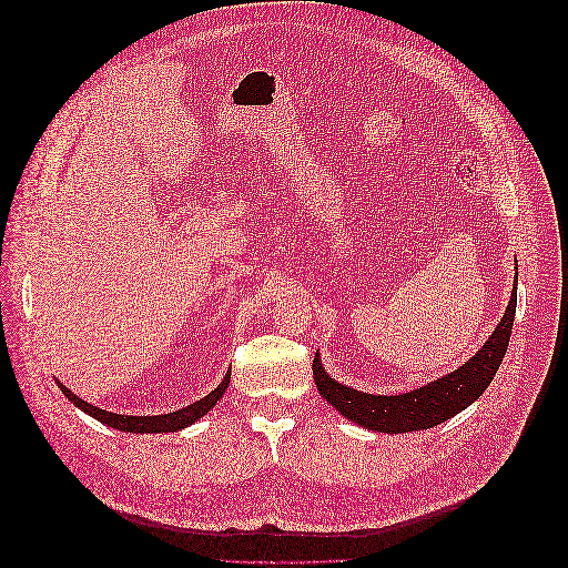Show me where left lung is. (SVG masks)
Returning a JSON list of instances; mask_svg holds the SVG:
<instances>
[{
    "label": "left lung",
    "mask_w": 568,
    "mask_h": 568,
    "mask_svg": "<svg viewBox=\"0 0 568 568\" xmlns=\"http://www.w3.org/2000/svg\"><path fill=\"white\" fill-rule=\"evenodd\" d=\"M517 282L519 267L517 277H514L511 298L507 303V311L500 324L495 326V332L488 336L484 346L455 372L443 374L438 379L407 393H365L332 379V376L324 372L322 357L317 353L313 363V374L320 395L332 407H336L343 417L355 422L357 426L369 428L374 434L424 432V428H434L443 422H448L450 417L459 415L462 409H467L474 400L484 395V390L493 382L495 372L503 365V357L509 346L514 313H517V298H514Z\"/></svg>",
    "instance_id": "obj_1"
}]
</instances>
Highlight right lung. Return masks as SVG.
<instances>
[{"label":"right lung","instance_id":"obj_1","mask_svg":"<svg viewBox=\"0 0 568 568\" xmlns=\"http://www.w3.org/2000/svg\"><path fill=\"white\" fill-rule=\"evenodd\" d=\"M230 376L232 372H227L225 376H222V382L217 384L215 390H211L209 395H203L201 400L186 405L182 409H175V412H168V415H151V417H132V415H115V412H106V409H99L97 405L92 403H84L82 398H78V395L65 388L61 382L59 388L63 390V395L68 400H71L78 409H82L84 415L94 417L97 422L106 424L111 428H115V432H125V434H170V432H182V428L192 426L194 422H199L203 415H209V412L217 405V400L225 395L227 386H230Z\"/></svg>","mask_w":568,"mask_h":568}]
</instances>
